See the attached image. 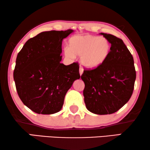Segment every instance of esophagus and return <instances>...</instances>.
<instances>
[{
    "instance_id": "1",
    "label": "esophagus",
    "mask_w": 150,
    "mask_h": 150,
    "mask_svg": "<svg viewBox=\"0 0 150 150\" xmlns=\"http://www.w3.org/2000/svg\"><path fill=\"white\" fill-rule=\"evenodd\" d=\"M83 68H81V67H80V69H79V74H80V75H82L83 74Z\"/></svg>"
}]
</instances>
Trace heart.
I'll use <instances>...</instances> for the list:
<instances>
[{
    "instance_id": "heart-1",
    "label": "heart",
    "mask_w": 150,
    "mask_h": 150,
    "mask_svg": "<svg viewBox=\"0 0 150 150\" xmlns=\"http://www.w3.org/2000/svg\"><path fill=\"white\" fill-rule=\"evenodd\" d=\"M111 44L105 38L95 35L74 36L69 39L65 54L73 58L81 57V63L85 68L97 69L109 57Z\"/></svg>"
}]
</instances>
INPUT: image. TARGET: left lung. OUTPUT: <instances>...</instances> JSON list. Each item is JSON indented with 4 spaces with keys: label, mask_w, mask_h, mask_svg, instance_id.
<instances>
[{
    "label": "left lung",
    "mask_w": 150,
    "mask_h": 150,
    "mask_svg": "<svg viewBox=\"0 0 150 150\" xmlns=\"http://www.w3.org/2000/svg\"><path fill=\"white\" fill-rule=\"evenodd\" d=\"M111 44L110 55L102 66L84 70V100L88 110L97 115L112 114L132 96L136 80L132 55L121 39L100 33Z\"/></svg>",
    "instance_id": "8db88e82"
}]
</instances>
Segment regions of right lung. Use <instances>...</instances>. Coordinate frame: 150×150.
Instances as JSON below:
<instances>
[{"mask_svg": "<svg viewBox=\"0 0 150 150\" xmlns=\"http://www.w3.org/2000/svg\"><path fill=\"white\" fill-rule=\"evenodd\" d=\"M74 30L42 32L18 54L13 71L16 90L24 105L38 114L60 111L67 91L79 79L78 63H61L62 42Z\"/></svg>", "mask_w": 150, "mask_h": 150, "instance_id": "add662e5", "label": "right lung"}]
</instances>
